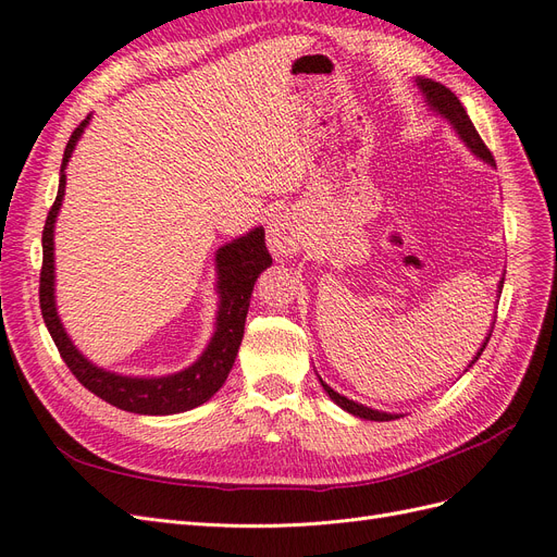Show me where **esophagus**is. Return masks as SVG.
Here are the masks:
<instances>
[{"mask_svg": "<svg viewBox=\"0 0 557 557\" xmlns=\"http://www.w3.org/2000/svg\"><path fill=\"white\" fill-rule=\"evenodd\" d=\"M305 244V232L293 213H278L267 225V246L274 256H290Z\"/></svg>", "mask_w": 557, "mask_h": 557, "instance_id": "esophagus-1", "label": "esophagus"}]
</instances>
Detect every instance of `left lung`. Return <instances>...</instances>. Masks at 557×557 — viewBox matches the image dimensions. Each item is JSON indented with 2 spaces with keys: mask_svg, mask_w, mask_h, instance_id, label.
<instances>
[{
  "mask_svg": "<svg viewBox=\"0 0 557 557\" xmlns=\"http://www.w3.org/2000/svg\"><path fill=\"white\" fill-rule=\"evenodd\" d=\"M416 86L420 88V92H423L428 107H430L432 111L440 113L442 117H446V121L453 125V129L458 132V137L467 144V148L471 150V153H474L476 158H481L483 162H487V164H493V166H495V158H493V153H491V150H487V146H485V144H483V139L479 137V132H476L474 123L469 121V115H467L465 107L460 104V99L455 97L446 86H442V83H436V81H432V78H416ZM502 285H504V278L499 281V290H502ZM487 339H491V334L485 336L483 346L479 348V352L474 356V360L469 362V367L474 364V362L481 358L483 348L487 346ZM320 385L325 387V393L330 395V399H332L334 404H339V407H342L344 411H348V413H352V416L364 418V420H379V423H381V420H395V418H399V413H385V411L369 409V407H364V404H358V401H352V399H348V397L339 395L336 391H332V387H330L323 379H320Z\"/></svg>",
  "mask_w": 557,
  "mask_h": 557,
  "instance_id": "left-lung-1",
  "label": "left lung"
}]
</instances>
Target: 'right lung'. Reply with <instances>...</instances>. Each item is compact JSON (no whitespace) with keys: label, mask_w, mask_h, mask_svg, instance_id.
Wrapping results in <instances>:
<instances>
[{"label":"right lung","mask_w":557,"mask_h":557,"mask_svg":"<svg viewBox=\"0 0 557 557\" xmlns=\"http://www.w3.org/2000/svg\"><path fill=\"white\" fill-rule=\"evenodd\" d=\"M90 123V115L83 121L74 132L64 148V158L60 166V185L58 197L53 207L48 211L46 225H44V264H41V278H39V305L44 323L53 336V342L60 350L64 364L70 372L95 393L99 399H104L113 407L141 413V416H170L190 411L199 404L211 399L221 385L225 383L230 369L237 358L242 339H244V325L246 313L250 307L252 285L264 269L272 264L264 244V230L256 227L244 237L234 239L215 250V272H218V313H215V332L211 336L205 352L190 364L170 376H123L115 372L92 364L83 352L74 346L70 334L64 332L62 320L55 307V256H53V232H55V218L62 207L64 185H66V162H70L74 148L81 139L83 129Z\"/></svg>","instance_id":"obj_1"}]
</instances>
